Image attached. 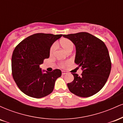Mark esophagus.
<instances>
[{"label":"esophagus","mask_w":123,"mask_h":123,"mask_svg":"<svg viewBox=\"0 0 123 123\" xmlns=\"http://www.w3.org/2000/svg\"><path fill=\"white\" fill-rule=\"evenodd\" d=\"M67 72L66 71H64V70H62V74H63V75H64V74H67Z\"/></svg>","instance_id":"obj_1"}]
</instances>
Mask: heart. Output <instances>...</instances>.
<instances>
[{
    "instance_id": "b5f03b06",
    "label": "heart",
    "mask_w": 123,
    "mask_h": 123,
    "mask_svg": "<svg viewBox=\"0 0 123 123\" xmlns=\"http://www.w3.org/2000/svg\"><path fill=\"white\" fill-rule=\"evenodd\" d=\"M60 44L61 46V47L64 49L66 51H68V50H71V49H73V43L72 42V41L67 39H62L60 41ZM56 49V44H54L52 45V46L50 48V54H53L54 53L55 50Z\"/></svg>"
}]
</instances>
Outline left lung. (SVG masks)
Segmentation results:
<instances>
[{
    "mask_svg": "<svg viewBox=\"0 0 123 123\" xmlns=\"http://www.w3.org/2000/svg\"><path fill=\"white\" fill-rule=\"evenodd\" d=\"M63 36L75 46L74 62L82 70L80 76L72 73L74 80L67 84L69 90L80 97L97 94L105 86L111 73V58L105 44L87 32Z\"/></svg>",
    "mask_w": 123,
    "mask_h": 123,
    "instance_id": "left-lung-1",
    "label": "left lung"
}]
</instances>
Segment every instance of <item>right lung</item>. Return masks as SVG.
<instances>
[{
	"label": "right lung",
	"instance_id": "right-lung-1",
	"mask_svg": "<svg viewBox=\"0 0 123 123\" xmlns=\"http://www.w3.org/2000/svg\"><path fill=\"white\" fill-rule=\"evenodd\" d=\"M62 35L36 33L15 48L12 58V77L18 88L29 97L40 98L53 92L61 70H42L40 65L50 57V48Z\"/></svg>",
	"mask_w": 123,
	"mask_h": 123
}]
</instances>
